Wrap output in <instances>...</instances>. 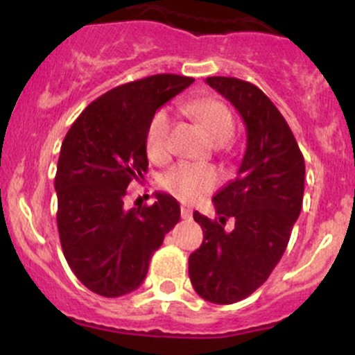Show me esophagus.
<instances>
[{
    "label": "esophagus",
    "instance_id": "34e87169",
    "mask_svg": "<svg viewBox=\"0 0 355 355\" xmlns=\"http://www.w3.org/2000/svg\"><path fill=\"white\" fill-rule=\"evenodd\" d=\"M180 215H182V218L190 220L191 215H193V211H191L190 207H182V209H180Z\"/></svg>",
    "mask_w": 355,
    "mask_h": 355
}]
</instances>
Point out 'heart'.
<instances>
[{"mask_svg":"<svg viewBox=\"0 0 355 355\" xmlns=\"http://www.w3.org/2000/svg\"><path fill=\"white\" fill-rule=\"evenodd\" d=\"M185 110L200 123L207 137L215 145L229 144L235 133V120L225 103L218 100H197L185 105ZM172 113L166 108L158 110L146 130V153L150 160L162 164L172 152ZM217 170L207 165L177 164L170 166L162 177L165 190L183 202H195L217 187Z\"/></svg>","mask_w":355,"mask_h":355,"instance_id":"obj_1","label":"heart"}]
</instances>
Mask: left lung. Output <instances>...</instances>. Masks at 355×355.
Returning <instances> with one entry per match:
<instances>
[{
  "mask_svg": "<svg viewBox=\"0 0 355 355\" xmlns=\"http://www.w3.org/2000/svg\"><path fill=\"white\" fill-rule=\"evenodd\" d=\"M207 83L239 110L247 150L237 178L214 197L218 218L193 211L203 242L189 257L195 292L214 304L254 294L282 259L304 198L305 164L294 133L270 98L248 81L209 76ZM227 218H236L232 232Z\"/></svg>",
  "mask_w": 355,
  "mask_h": 355,
  "instance_id": "1",
  "label": "left lung"
}]
</instances>
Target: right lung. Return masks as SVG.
<instances>
[{
    "mask_svg": "<svg viewBox=\"0 0 355 355\" xmlns=\"http://www.w3.org/2000/svg\"><path fill=\"white\" fill-rule=\"evenodd\" d=\"M193 83L162 75L130 81L88 105L68 130L55 189L58 234L68 266L85 287L121 297L140 287L153 252L180 220L173 197L126 210L133 182L148 170L146 130L158 108Z\"/></svg>",
    "mask_w": 355,
    "mask_h": 355,
    "instance_id": "add662e5",
    "label": "right lung"
}]
</instances>
